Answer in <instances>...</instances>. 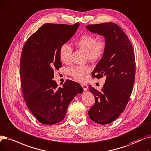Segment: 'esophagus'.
I'll list each match as a JSON object with an SVG mask.
<instances>
[{
    "label": "esophagus",
    "instance_id": "obj_1",
    "mask_svg": "<svg viewBox=\"0 0 151 151\" xmlns=\"http://www.w3.org/2000/svg\"><path fill=\"white\" fill-rule=\"evenodd\" d=\"M81 86L84 89V91H86L88 89V86L87 84H81Z\"/></svg>",
    "mask_w": 151,
    "mask_h": 151
}]
</instances>
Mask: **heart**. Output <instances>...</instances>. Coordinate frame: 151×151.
Masks as SVG:
<instances>
[{
    "instance_id": "b5f03b06",
    "label": "heart",
    "mask_w": 151,
    "mask_h": 151,
    "mask_svg": "<svg viewBox=\"0 0 151 151\" xmlns=\"http://www.w3.org/2000/svg\"><path fill=\"white\" fill-rule=\"evenodd\" d=\"M75 45L78 49L85 52L86 57L91 62H95L104 55L106 47V41L104 38H97L91 35H84L78 38L75 42ZM73 49L68 44L64 43L59 49L60 60L65 63H69ZM90 68L88 65L73 66L68 69L69 74L75 79L83 81L86 78V74L89 73Z\"/></svg>"
}]
</instances>
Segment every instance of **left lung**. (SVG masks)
Segmentation results:
<instances>
[{
	"instance_id": "obj_1",
	"label": "left lung",
	"mask_w": 151,
	"mask_h": 151,
	"mask_svg": "<svg viewBox=\"0 0 151 151\" xmlns=\"http://www.w3.org/2000/svg\"><path fill=\"white\" fill-rule=\"evenodd\" d=\"M88 30L103 36L106 47L92 76L106 82L99 91L89 85L95 103L88 111L91 120L101 124L112 122L123 112L132 94L135 78V58L132 43L123 29L114 23L89 24Z\"/></svg>"
}]
</instances>
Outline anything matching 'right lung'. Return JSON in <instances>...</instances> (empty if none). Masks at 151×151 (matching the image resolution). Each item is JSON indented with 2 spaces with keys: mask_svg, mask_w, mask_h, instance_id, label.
Returning <instances> with one entry per match:
<instances>
[{
  "mask_svg": "<svg viewBox=\"0 0 151 151\" xmlns=\"http://www.w3.org/2000/svg\"><path fill=\"white\" fill-rule=\"evenodd\" d=\"M80 24H44L25 42L19 63L24 100L36 119L42 124H53L63 120L68 107L81 85L66 81L58 87L52 80L54 70L62 67L59 57L61 45L66 43Z\"/></svg>",
  "mask_w": 151,
  "mask_h": 151,
  "instance_id": "add662e5",
  "label": "right lung"
}]
</instances>
